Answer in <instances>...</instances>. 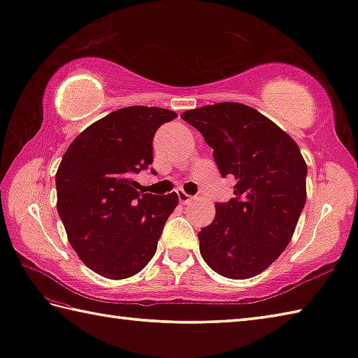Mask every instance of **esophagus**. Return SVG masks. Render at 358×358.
<instances>
[{
    "label": "esophagus",
    "instance_id": "esophagus-1",
    "mask_svg": "<svg viewBox=\"0 0 358 358\" xmlns=\"http://www.w3.org/2000/svg\"><path fill=\"white\" fill-rule=\"evenodd\" d=\"M178 198H179V202L180 203H184V206H185V203H188V202H192V196H189V194H187L185 192H182V189H178Z\"/></svg>",
    "mask_w": 358,
    "mask_h": 358
}]
</instances>
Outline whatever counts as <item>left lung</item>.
Listing matches in <instances>:
<instances>
[{
    "label": "left lung",
    "instance_id": "obj_1",
    "mask_svg": "<svg viewBox=\"0 0 358 358\" xmlns=\"http://www.w3.org/2000/svg\"><path fill=\"white\" fill-rule=\"evenodd\" d=\"M213 148L222 176L236 180L235 198L216 203L199 233L203 261L225 278L261 273L290 243L306 203L308 165L286 131L235 101L182 113Z\"/></svg>",
    "mask_w": 358,
    "mask_h": 358
}]
</instances>
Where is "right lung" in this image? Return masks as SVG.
Segmentation results:
<instances>
[{
	"mask_svg": "<svg viewBox=\"0 0 358 358\" xmlns=\"http://www.w3.org/2000/svg\"><path fill=\"white\" fill-rule=\"evenodd\" d=\"M170 109L128 106L94 122L72 142L55 174L57 211L78 258L96 273L123 280L155 257L176 193L141 192L134 176L152 164V137Z\"/></svg>",
	"mask_w": 358,
	"mask_h": 358,
	"instance_id": "1",
	"label": "right lung"
}]
</instances>
